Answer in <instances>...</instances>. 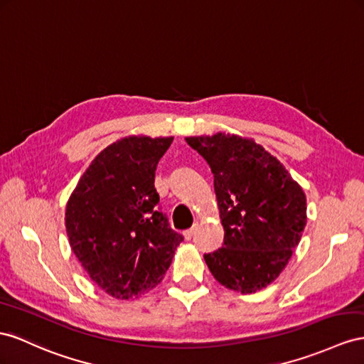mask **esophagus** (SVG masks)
Masks as SVG:
<instances>
[{"instance_id":"34e87169","label":"esophagus","mask_w":364,"mask_h":364,"mask_svg":"<svg viewBox=\"0 0 364 364\" xmlns=\"http://www.w3.org/2000/svg\"><path fill=\"white\" fill-rule=\"evenodd\" d=\"M197 229H198V226L193 225L191 229H188V230L184 232V238H186V240H191V238L195 235V232H197Z\"/></svg>"}]
</instances>
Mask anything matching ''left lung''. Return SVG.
<instances>
[{"mask_svg":"<svg viewBox=\"0 0 364 364\" xmlns=\"http://www.w3.org/2000/svg\"><path fill=\"white\" fill-rule=\"evenodd\" d=\"M213 173L223 247L204 254L218 283L252 294L291 259L306 226V195L275 156L237 135L188 136Z\"/></svg>","mask_w":364,"mask_h":364,"instance_id":"left-lung-1","label":"left lung"}]
</instances>
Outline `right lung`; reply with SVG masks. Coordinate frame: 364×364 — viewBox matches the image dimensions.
<instances>
[{"mask_svg":"<svg viewBox=\"0 0 364 364\" xmlns=\"http://www.w3.org/2000/svg\"><path fill=\"white\" fill-rule=\"evenodd\" d=\"M172 136H127L97 155L66 206L69 243L109 295L129 300L161 282L183 235L158 208L156 164Z\"/></svg>","mask_w":364,"mask_h":364,"instance_id":"add662e5","label":"right lung"}]
</instances>
